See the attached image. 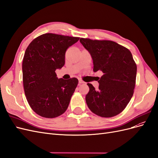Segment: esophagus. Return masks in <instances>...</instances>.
<instances>
[{
  "mask_svg": "<svg viewBox=\"0 0 158 158\" xmlns=\"http://www.w3.org/2000/svg\"><path fill=\"white\" fill-rule=\"evenodd\" d=\"M79 83H80V84H85V82H84V81H83L82 80L79 79Z\"/></svg>",
  "mask_w": 158,
  "mask_h": 158,
  "instance_id": "34e87169",
  "label": "esophagus"
}]
</instances>
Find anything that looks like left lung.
<instances>
[{"mask_svg":"<svg viewBox=\"0 0 158 158\" xmlns=\"http://www.w3.org/2000/svg\"><path fill=\"white\" fill-rule=\"evenodd\" d=\"M80 41L92 56L94 72L103 74L98 89L87 84V106L99 117L116 116L125 109L135 88L137 66L131 52L113 41L80 38Z\"/></svg>","mask_w":158,"mask_h":158,"instance_id":"left-lung-1","label":"left lung"}]
</instances>
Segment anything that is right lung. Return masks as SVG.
I'll list each match as a JSON object with an SVG mask.
<instances>
[{
    "label": "right lung",
    "instance_id": "right-lung-1",
    "mask_svg": "<svg viewBox=\"0 0 158 158\" xmlns=\"http://www.w3.org/2000/svg\"><path fill=\"white\" fill-rule=\"evenodd\" d=\"M79 39L47 33L27 47L22 62L23 88L30 107L40 116L55 118L67 109L78 80L58 79L55 70L64 66L66 50Z\"/></svg>",
    "mask_w": 158,
    "mask_h": 158
}]
</instances>
